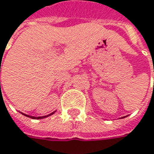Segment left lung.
<instances>
[{"mask_svg":"<svg viewBox=\"0 0 154 154\" xmlns=\"http://www.w3.org/2000/svg\"><path fill=\"white\" fill-rule=\"evenodd\" d=\"M123 118H124V117H123Z\"/></svg>","mask_w":154,"mask_h":154,"instance_id":"1","label":"left lung"}]
</instances>
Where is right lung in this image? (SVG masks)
<instances>
[{
  "label": "right lung",
  "mask_w": 154,
  "mask_h": 154,
  "mask_svg": "<svg viewBox=\"0 0 154 154\" xmlns=\"http://www.w3.org/2000/svg\"><path fill=\"white\" fill-rule=\"evenodd\" d=\"M54 113H55V112H54L50 113V114L47 115V116H42V117H33V116H29V115H27V114H24V113H23V114L24 115V116H26V117H29V118H31V119H44V118H46V117H49V116L52 115V114H54Z\"/></svg>",
  "instance_id": "obj_1"
}]
</instances>
